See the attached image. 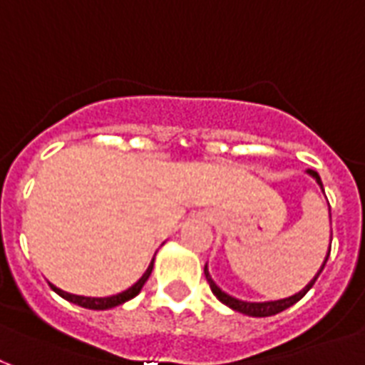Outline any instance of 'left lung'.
<instances>
[{"mask_svg":"<svg viewBox=\"0 0 365 365\" xmlns=\"http://www.w3.org/2000/svg\"><path fill=\"white\" fill-rule=\"evenodd\" d=\"M306 175H308L309 179L316 180V185L319 186V190H322L323 196H325V190H323V182H322V179H319V175H317L314 169H308V171H306ZM329 217H331V210H329ZM329 252H331V245H329L327 256H325V259H323L322 267L317 269V273L314 275V279H312V281H309V283L306 284L302 290H298L297 294H292V297L279 298V300H265V302H248V300H240V298H235V297H231V294H227V292H225V290L221 289V287H219L215 281H213L212 275H210V269H207V264H205V267H204V273H205V279H207V283H210V289H212V292L215 294V298H217L221 304H225L227 308H231V309H235V312H238V314H245V316H250V317H269V316H275V314H281L283 309L290 308V306H294L298 300H302V298L306 297V292H308V290L314 287V283L317 281V277H319V273H322L323 267H325V264H327Z\"/></svg>","mask_w":365,"mask_h":365,"instance_id":"1","label":"left lung"}]
</instances>
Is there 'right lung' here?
<instances>
[{"label": "right lung", "instance_id": "obj_1", "mask_svg": "<svg viewBox=\"0 0 365 365\" xmlns=\"http://www.w3.org/2000/svg\"><path fill=\"white\" fill-rule=\"evenodd\" d=\"M152 269H153V259L150 262L148 265V269L144 271V275L133 284V287H128L127 290H123L119 294H113V297H81V294H73V292H67V290H61L59 287H56L53 283H49L51 290L57 292L59 297L68 300V302L76 304V306H81V308H86V309H111L115 306H120V304L128 302V300H133L138 292L142 290V287L146 284L148 277L152 275Z\"/></svg>", "mask_w": 365, "mask_h": 365}]
</instances>
